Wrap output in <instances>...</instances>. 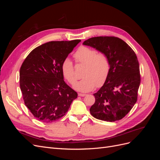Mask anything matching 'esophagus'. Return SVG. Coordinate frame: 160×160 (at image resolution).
Wrapping results in <instances>:
<instances>
[{"mask_svg":"<svg viewBox=\"0 0 160 160\" xmlns=\"http://www.w3.org/2000/svg\"><path fill=\"white\" fill-rule=\"evenodd\" d=\"M78 95L79 96H80V97H85V95H87L86 94H85V93H78Z\"/></svg>","mask_w":160,"mask_h":160,"instance_id":"obj_1","label":"esophagus"}]
</instances>
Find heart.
Instances as JSON below:
<instances>
[{
    "mask_svg": "<svg viewBox=\"0 0 160 160\" xmlns=\"http://www.w3.org/2000/svg\"><path fill=\"white\" fill-rule=\"evenodd\" d=\"M74 57L79 63L85 65L82 79L74 85V88L81 92H88L104 84L110 71V61L104 52H98L92 48L81 46L75 52ZM61 70L65 78L71 85L77 80L74 65L69 58L62 61Z\"/></svg>",
    "mask_w": 160,
    "mask_h": 160,
    "instance_id": "heart-1",
    "label": "heart"
}]
</instances>
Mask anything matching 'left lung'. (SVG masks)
<instances>
[{
  "mask_svg": "<svg viewBox=\"0 0 160 160\" xmlns=\"http://www.w3.org/2000/svg\"><path fill=\"white\" fill-rule=\"evenodd\" d=\"M83 44L104 52L110 61L107 80L93 94L95 102L90 108L91 114L105 122L122 119L138 99L141 79L136 55L126 42L115 37H92Z\"/></svg>",
  "mask_w": 160,
  "mask_h": 160,
  "instance_id": "8db88e82",
  "label": "left lung"
}]
</instances>
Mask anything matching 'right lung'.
<instances>
[{"mask_svg": "<svg viewBox=\"0 0 160 160\" xmlns=\"http://www.w3.org/2000/svg\"><path fill=\"white\" fill-rule=\"evenodd\" d=\"M81 40L51 41L33 49L20 69L24 102L37 119L51 123L68 111L77 92L63 80L62 62Z\"/></svg>", "mask_w": 160, "mask_h": 160, "instance_id": "right-lung-1", "label": "right lung"}]
</instances>
